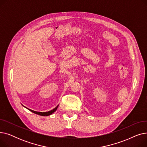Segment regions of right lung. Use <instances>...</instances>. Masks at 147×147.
Here are the masks:
<instances>
[{"mask_svg": "<svg viewBox=\"0 0 147 147\" xmlns=\"http://www.w3.org/2000/svg\"><path fill=\"white\" fill-rule=\"evenodd\" d=\"M58 107V105L57 106V107L55 108V109L52 110H51V111H48V112H43V113H42V112L35 111H33V110H30V109H27H27L28 110H29L30 111H32V112H33V113H35V114H38V115H42V116H48V115H49L52 114L53 113L55 112V111L57 110Z\"/></svg>", "mask_w": 147, "mask_h": 147, "instance_id": "right-lung-1", "label": "right lung"}]
</instances>
